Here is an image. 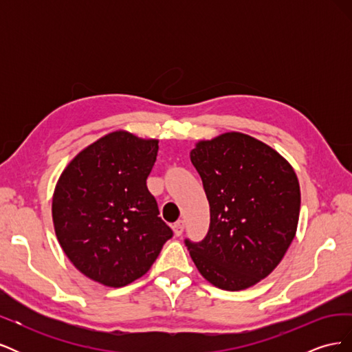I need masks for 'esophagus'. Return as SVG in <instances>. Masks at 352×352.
Masks as SVG:
<instances>
[{
  "label": "esophagus",
  "mask_w": 352,
  "mask_h": 352,
  "mask_svg": "<svg viewBox=\"0 0 352 352\" xmlns=\"http://www.w3.org/2000/svg\"><path fill=\"white\" fill-rule=\"evenodd\" d=\"M184 228H185V223L184 220H177L175 225H173V233L176 236H180L184 233Z\"/></svg>",
  "instance_id": "obj_1"
}]
</instances>
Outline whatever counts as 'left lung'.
Instances as JSON below:
<instances>
[{
	"label": "left lung",
	"instance_id": "left-lung-1",
	"mask_svg": "<svg viewBox=\"0 0 352 352\" xmlns=\"http://www.w3.org/2000/svg\"><path fill=\"white\" fill-rule=\"evenodd\" d=\"M210 204V229L186 239L202 278L225 291L257 285L278 267L300 219L294 167L270 145L241 132L202 140L190 151Z\"/></svg>",
	"mask_w": 352,
	"mask_h": 352
}]
</instances>
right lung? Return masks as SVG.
Wrapping results in <instances>:
<instances>
[{"mask_svg":"<svg viewBox=\"0 0 352 352\" xmlns=\"http://www.w3.org/2000/svg\"><path fill=\"white\" fill-rule=\"evenodd\" d=\"M157 153L158 140L120 129L85 146L61 172L52 223L61 250L88 279L129 285L151 269L172 238L146 188Z\"/></svg>","mask_w":352,"mask_h":352,"instance_id":"right-lung-1","label":"right lung"}]
</instances>
